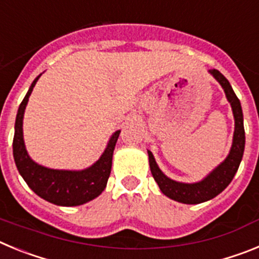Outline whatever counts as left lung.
<instances>
[{
  "label": "left lung",
  "instance_id": "left-lung-1",
  "mask_svg": "<svg viewBox=\"0 0 259 259\" xmlns=\"http://www.w3.org/2000/svg\"><path fill=\"white\" fill-rule=\"evenodd\" d=\"M210 74L223 87L227 100L232 107L233 116H235V134H233L232 148H231V152L228 157L226 158V161L219 164L202 182L194 183V184H184V183H178L168 179L159 170L152 153L148 152L150 171H152L153 178L157 182L162 193L166 194L167 197L178 201V202L189 203V205L211 200L226 189V187L232 182L233 176L239 168L242 154H244V146H245V131H244V120H242V110L240 100L233 92L230 81L218 70L211 68Z\"/></svg>",
  "mask_w": 259,
  "mask_h": 259
}]
</instances>
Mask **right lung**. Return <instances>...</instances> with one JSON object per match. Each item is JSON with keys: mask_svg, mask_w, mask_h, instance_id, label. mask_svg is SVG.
Instances as JSON below:
<instances>
[{"mask_svg": "<svg viewBox=\"0 0 259 259\" xmlns=\"http://www.w3.org/2000/svg\"><path fill=\"white\" fill-rule=\"evenodd\" d=\"M38 75L29 87L26 97L18 109L17 120H15V134L13 140L14 161L18 167L20 175L29 188L41 198L59 205V206H77L88 201L93 200L101 194L106 187L107 179L111 171L113 153L120 131H116L110 139L106 150L101 158L87 170L83 171H63L52 170L35 163L28 157L23 141V115L29 95L35 87Z\"/></svg>", "mask_w": 259, "mask_h": 259, "instance_id": "add662e5", "label": "right lung"}]
</instances>
